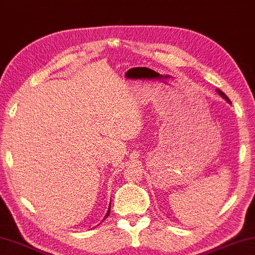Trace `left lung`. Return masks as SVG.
Returning <instances> with one entry per match:
<instances>
[{"mask_svg":"<svg viewBox=\"0 0 255 255\" xmlns=\"http://www.w3.org/2000/svg\"><path fill=\"white\" fill-rule=\"evenodd\" d=\"M218 93L220 94V96H222V97L224 98V99H225V100L227 101V103H230V104H231V100L229 99V98H227V96H226V94H225V93H224V92H222V91H220V90H218Z\"/></svg>","mask_w":255,"mask_h":255,"instance_id":"8db88e82","label":"left lung"}]
</instances>
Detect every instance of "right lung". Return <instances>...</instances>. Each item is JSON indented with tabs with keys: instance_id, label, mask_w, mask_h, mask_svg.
Returning a JSON list of instances; mask_svg holds the SVG:
<instances>
[{
	"instance_id": "obj_1",
	"label": "right lung",
	"mask_w": 255,
	"mask_h": 255,
	"mask_svg": "<svg viewBox=\"0 0 255 255\" xmlns=\"http://www.w3.org/2000/svg\"><path fill=\"white\" fill-rule=\"evenodd\" d=\"M110 208H111V205H110ZM110 211H111V209H108V211H107V215H106V217H105V218H107L108 215H110Z\"/></svg>"
}]
</instances>
